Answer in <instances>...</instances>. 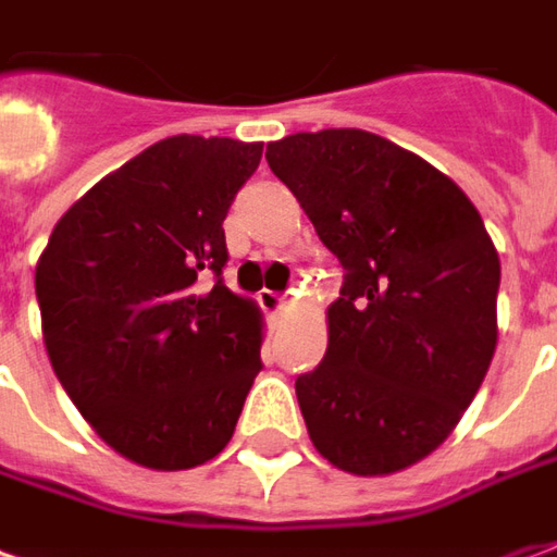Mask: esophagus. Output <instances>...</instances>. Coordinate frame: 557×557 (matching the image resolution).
I'll return each instance as SVG.
<instances>
[{
	"label": "esophagus",
	"instance_id": "obj_1",
	"mask_svg": "<svg viewBox=\"0 0 557 557\" xmlns=\"http://www.w3.org/2000/svg\"><path fill=\"white\" fill-rule=\"evenodd\" d=\"M257 304L263 306V312L267 315H285V309H287V300H285V294H275V290H260L257 294Z\"/></svg>",
	"mask_w": 557,
	"mask_h": 557
}]
</instances>
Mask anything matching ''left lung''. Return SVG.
<instances>
[{
	"label": "left lung",
	"mask_w": 557,
	"mask_h": 557,
	"mask_svg": "<svg viewBox=\"0 0 557 557\" xmlns=\"http://www.w3.org/2000/svg\"><path fill=\"white\" fill-rule=\"evenodd\" d=\"M267 162L346 270L322 364L297 376L309 438L343 472H401L454 432L491 368L499 253L460 186L380 134L300 131Z\"/></svg>",
	"instance_id": "obj_1"
}]
</instances>
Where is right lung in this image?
<instances>
[{"label": "right lung", "mask_w": 557, "mask_h": 557, "mask_svg": "<svg viewBox=\"0 0 557 557\" xmlns=\"http://www.w3.org/2000/svg\"><path fill=\"white\" fill-rule=\"evenodd\" d=\"M260 156L233 137H165L95 183L36 263L54 374L137 466L214 460L263 368V315L220 278L223 220Z\"/></svg>", "instance_id": "add662e5"}]
</instances>
